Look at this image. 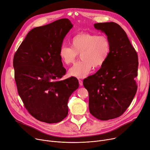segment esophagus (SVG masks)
Wrapping results in <instances>:
<instances>
[{"label": "esophagus", "instance_id": "34e87169", "mask_svg": "<svg viewBox=\"0 0 150 150\" xmlns=\"http://www.w3.org/2000/svg\"><path fill=\"white\" fill-rule=\"evenodd\" d=\"M79 84L80 86H83V81L81 80H79Z\"/></svg>", "mask_w": 150, "mask_h": 150}]
</instances>
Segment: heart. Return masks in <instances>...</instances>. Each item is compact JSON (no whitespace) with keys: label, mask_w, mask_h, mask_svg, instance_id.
<instances>
[{"label":"heart","mask_w":150,"mask_h":150,"mask_svg":"<svg viewBox=\"0 0 150 150\" xmlns=\"http://www.w3.org/2000/svg\"><path fill=\"white\" fill-rule=\"evenodd\" d=\"M70 47L62 45L59 51L61 61L66 65L72 64L80 54V61L69 71L70 76L83 78L87 76L92 69L103 66L108 59L111 50V42L105 35H97L89 33H80L72 38Z\"/></svg>","instance_id":"obj_1"}]
</instances>
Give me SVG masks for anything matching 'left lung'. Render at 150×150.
Masks as SVG:
<instances>
[{"mask_svg": "<svg viewBox=\"0 0 150 150\" xmlns=\"http://www.w3.org/2000/svg\"><path fill=\"white\" fill-rule=\"evenodd\" d=\"M106 34L111 45V53L97 72L83 80L89 92L91 114L101 120L120 117L134 97L137 86L138 57L127 33L117 23H94Z\"/></svg>", "mask_w": 150, "mask_h": 150, "instance_id": "left-lung-1", "label": "left lung"}]
</instances>
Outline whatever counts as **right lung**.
Returning <instances> with one entry per match:
<instances>
[{
    "instance_id": "1",
    "label": "right lung",
    "mask_w": 150,
    "mask_h": 150,
    "mask_svg": "<svg viewBox=\"0 0 150 150\" xmlns=\"http://www.w3.org/2000/svg\"><path fill=\"white\" fill-rule=\"evenodd\" d=\"M72 23L61 19L31 30L13 59L18 93L28 112L47 123L62 121L68 114V100L79 87L76 78L58 80L66 70L59 51Z\"/></svg>"
}]
</instances>
